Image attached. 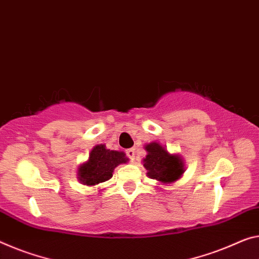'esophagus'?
I'll use <instances>...</instances> for the list:
<instances>
[{"instance_id":"esophagus-1","label":"esophagus","mask_w":259,"mask_h":259,"mask_svg":"<svg viewBox=\"0 0 259 259\" xmlns=\"http://www.w3.org/2000/svg\"><path fill=\"white\" fill-rule=\"evenodd\" d=\"M126 154H127V156H128V158L131 161H134L135 160V149L134 148H131V149H128L126 152Z\"/></svg>"}]
</instances>
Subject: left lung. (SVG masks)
Segmentation results:
<instances>
[{
  "label": "left lung",
  "instance_id": "left-lung-1",
  "mask_svg": "<svg viewBox=\"0 0 259 259\" xmlns=\"http://www.w3.org/2000/svg\"><path fill=\"white\" fill-rule=\"evenodd\" d=\"M147 156L143 158V166L147 176L163 184L176 182L184 174V162L177 154H170L158 142H150L145 146Z\"/></svg>",
  "mask_w": 259,
  "mask_h": 259
}]
</instances>
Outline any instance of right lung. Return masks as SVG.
Wrapping results in <instances>:
<instances>
[{
    "label": "right lung",
    "mask_w": 259,
    "mask_h": 259,
    "mask_svg": "<svg viewBox=\"0 0 259 259\" xmlns=\"http://www.w3.org/2000/svg\"><path fill=\"white\" fill-rule=\"evenodd\" d=\"M128 158L122 152L106 149L105 145L95 146L89 154V160L79 165L77 178L82 184L94 186L109 181L116 166L126 163Z\"/></svg>",
    "instance_id": "right-lung-1"
}]
</instances>
